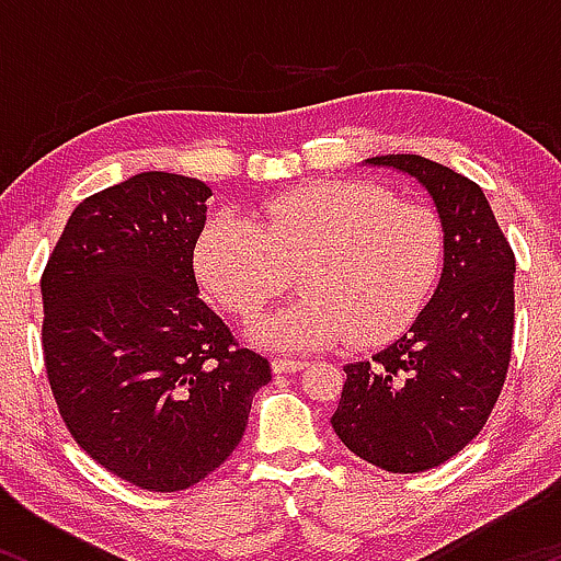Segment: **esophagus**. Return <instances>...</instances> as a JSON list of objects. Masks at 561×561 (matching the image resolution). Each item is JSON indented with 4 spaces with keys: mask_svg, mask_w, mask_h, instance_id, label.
<instances>
[{
    "mask_svg": "<svg viewBox=\"0 0 561 561\" xmlns=\"http://www.w3.org/2000/svg\"><path fill=\"white\" fill-rule=\"evenodd\" d=\"M308 362H298V358H274L272 362V369L276 375H293V371H300L306 369Z\"/></svg>",
    "mask_w": 561,
    "mask_h": 561,
    "instance_id": "esophagus-1",
    "label": "esophagus"
}]
</instances>
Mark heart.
I'll use <instances>...</instances> for the list:
<instances>
[{
  "instance_id": "heart-1",
  "label": "heart",
  "mask_w": 561,
  "mask_h": 561,
  "mask_svg": "<svg viewBox=\"0 0 561 561\" xmlns=\"http://www.w3.org/2000/svg\"><path fill=\"white\" fill-rule=\"evenodd\" d=\"M443 263V229L427 205L366 182H319L268 199L255 218L218 214L199 231L195 268L214 298L250 319L300 268L306 295L250 327L261 345L311 351L347 334L390 340L420 313Z\"/></svg>"
}]
</instances>
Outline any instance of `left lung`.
Listing matches in <instances>:
<instances>
[{
	"mask_svg": "<svg viewBox=\"0 0 561 561\" xmlns=\"http://www.w3.org/2000/svg\"><path fill=\"white\" fill-rule=\"evenodd\" d=\"M369 165L409 173L443 227L435 295L396 343L345 366L332 427L364 461L396 474L440 467L485 427L514 332V253L472 179L420 156Z\"/></svg>",
	"mask_w": 561,
	"mask_h": 561,
	"instance_id": "obj_1",
	"label": "left lung"
}]
</instances>
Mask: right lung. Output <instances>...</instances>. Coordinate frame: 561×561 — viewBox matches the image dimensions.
I'll return each mask as SVG.
<instances>
[{"mask_svg":"<svg viewBox=\"0 0 561 561\" xmlns=\"http://www.w3.org/2000/svg\"><path fill=\"white\" fill-rule=\"evenodd\" d=\"M205 182L145 171L87 197L42 274L49 388L76 443L156 493L205 480L272 379L259 353L199 300Z\"/></svg>","mask_w":561,"mask_h":561,"instance_id":"obj_1","label":"right lung"}]
</instances>
